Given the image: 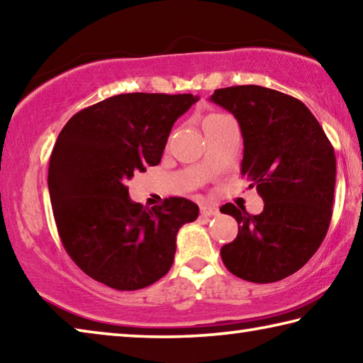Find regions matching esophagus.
Returning a JSON list of instances; mask_svg holds the SVG:
<instances>
[{"label":"esophagus","mask_w":363,"mask_h":363,"mask_svg":"<svg viewBox=\"0 0 363 363\" xmlns=\"http://www.w3.org/2000/svg\"><path fill=\"white\" fill-rule=\"evenodd\" d=\"M200 213H201V216H216L219 210H218V206H214V205L201 203L200 205Z\"/></svg>","instance_id":"1"}]
</instances>
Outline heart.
<instances>
[{
    "mask_svg": "<svg viewBox=\"0 0 363 363\" xmlns=\"http://www.w3.org/2000/svg\"><path fill=\"white\" fill-rule=\"evenodd\" d=\"M224 116H225V115H220V113L208 115V116H205V120H203V126H205V125H208V123H213V121H216V120L224 118Z\"/></svg>",
    "mask_w": 363,
    "mask_h": 363,
    "instance_id": "b5f03b06",
    "label": "heart"
}]
</instances>
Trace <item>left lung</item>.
Wrapping results in <instances>:
<instances>
[{
    "mask_svg": "<svg viewBox=\"0 0 363 363\" xmlns=\"http://www.w3.org/2000/svg\"><path fill=\"white\" fill-rule=\"evenodd\" d=\"M210 99L235 116L243 136L242 174L264 201L262 213L227 203L237 238L220 248L224 266L255 284L299 270L327 235L336 158L311 110L294 97L256 84L216 89Z\"/></svg>",
    "mask_w": 363,
    "mask_h": 363,
    "instance_id": "obj_1",
    "label": "left lung"
}]
</instances>
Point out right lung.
<instances>
[{
    "instance_id": "add662e5",
    "label": "right lung",
    "mask_w": 363,
    "mask_h": 363,
    "mask_svg": "<svg viewBox=\"0 0 363 363\" xmlns=\"http://www.w3.org/2000/svg\"><path fill=\"white\" fill-rule=\"evenodd\" d=\"M192 94L130 93L83 108L67 121L49 160L48 187L60 240L73 262L101 284L140 290L173 266L176 235L199 218L181 196L144 208L126 182L162 160Z\"/></svg>"
}]
</instances>
